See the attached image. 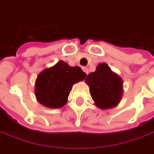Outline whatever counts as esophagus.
<instances>
[{
    "mask_svg": "<svg viewBox=\"0 0 154 154\" xmlns=\"http://www.w3.org/2000/svg\"><path fill=\"white\" fill-rule=\"evenodd\" d=\"M82 69H83V71L86 73V74H88V68H82Z\"/></svg>",
    "mask_w": 154,
    "mask_h": 154,
    "instance_id": "obj_1",
    "label": "esophagus"
}]
</instances>
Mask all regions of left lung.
<instances>
[{
  "label": "left lung",
  "mask_w": 154,
  "mask_h": 154,
  "mask_svg": "<svg viewBox=\"0 0 154 154\" xmlns=\"http://www.w3.org/2000/svg\"><path fill=\"white\" fill-rule=\"evenodd\" d=\"M86 81L98 108L110 109L119 103L122 95V80L106 63L98 65L95 72L87 75Z\"/></svg>",
  "instance_id": "obj_1"
}]
</instances>
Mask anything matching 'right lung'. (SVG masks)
Masks as SVG:
<instances>
[{
	"label": "right lung",
	"mask_w": 154,
	"mask_h": 154,
	"mask_svg": "<svg viewBox=\"0 0 154 154\" xmlns=\"http://www.w3.org/2000/svg\"><path fill=\"white\" fill-rule=\"evenodd\" d=\"M86 77V74L80 67H70L68 63L60 61L38 74L35 95L39 103L46 107L61 108L67 103L72 86Z\"/></svg>",
	"instance_id": "right-lung-1"
}]
</instances>
